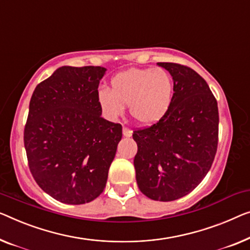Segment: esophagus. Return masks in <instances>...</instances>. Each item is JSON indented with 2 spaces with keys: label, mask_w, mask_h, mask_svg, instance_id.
Wrapping results in <instances>:
<instances>
[{
  "label": "esophagus",
  "mask_w": 250,
  "mask_h": 250,
  "mask_svg": "<svg viewBox=\"0 0 250 250\" xmlns=\"http://www.w3.org/2000/svg\"><path fill=\"white\" fill-rule=\"evenodd\" d=\"M122 132H124L125 137H131L132 136V131L129 128H126V126H124V129H122Z\"/></svg>",
  "instance_id": "obj_1"
}]
</instances>
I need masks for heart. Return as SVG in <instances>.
<instances>
[{
    "mask_svg": "<svg viewBox=\"0 0 250 250\" xmlns=\"http://www.w3.org/2000/svg\"><path fill=\"white\" fill-rule=\"evenodd\" d=\"M173 85L162 68H131L111 80V91L101 88L98 102L107 118L114 119L129 105L131 117L138 124L150 125L161 120L172 101Z\"/></svg>",
    "mask_w": 250,
    "mask_h": 250,
    "instance_id": "b5f03b06",
    "label": "heart"
}]
</instances>
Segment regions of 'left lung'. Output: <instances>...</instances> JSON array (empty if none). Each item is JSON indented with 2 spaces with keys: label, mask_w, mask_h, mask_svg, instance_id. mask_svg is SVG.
Returning <instances> with one entry per match:
<instances>
[{
  "label": "left lung",
  "mask_w": 250,
  "mask_h": 250,
  "mask_svg": "<svg viewBox=\"0 0 250 250\" xmlns=\"http://www.w3.org/2000/svg\"><path fill=\"white\" fill-rule=\"evenodd\" d=\"M174 81L168 110L161 120L133 131L138 188L149 199L183 197L210 170L218 148V103L203 77L188 66L158 62Z\"/></svg>",
  "instance_id": "left-lung-1"
}]
</instances>
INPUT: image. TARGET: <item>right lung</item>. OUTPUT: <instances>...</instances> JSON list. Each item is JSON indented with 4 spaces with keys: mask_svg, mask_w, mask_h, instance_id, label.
<instances>
[{
    "mask_svg": "<svg viewBox=\"0 0 250 250\" xmlns=\"http://www.w3.org/2000/svg\"><path fill=\"white\" fill-rule=\"evenodd\" d=\"M100 66H62L37 85L23 140L33 178L59 202L84 204L105 188L122 125L101 117Z\"/></svg>",
    "mask_w": 250,
    "mask_h": 250,
    "instance_id": "obj_1",
    "label": "right lung"
}]
</instances>
